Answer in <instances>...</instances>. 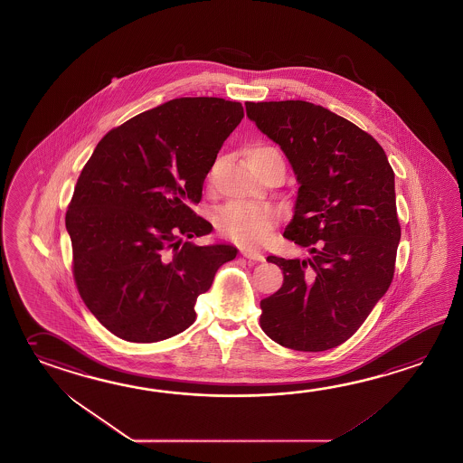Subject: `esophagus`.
Instances as JSON below:
<instances>
[{
	"mask_svg": "<svg viewBox=\"0 0 463 463\" xmlns=\"http://www.w3.org/2000/svg\"><path fill=\"white\" fill-rule=\"evenodd\" d=\"M241 254L248 258V260H251V261H264L263 254L256 253L253 250H241Z\"/></svg>",
	"mask_w": 463,
	"mask_h": 463,
	"instance_id": "esophagus-1",
	"label": "esophagus"
}]
</instances>
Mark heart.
Instances as JSON below:
<instances>
[{"mask_svg": "<svg viewBox=\"0 0 463 463\" xmlns=\"http://www.w3.org/2000/svg\"><path fill=\"white\" fill-rule=\"evenodd\" d=\"M269 146L254 145L248 149V163L258 169L264 156L274 153ZM212 173L209 174V179ZM278 220V212L271 205H250L241 202H232L218 210L215 215V227L223 236L236 243L246 246H260L271 236L272 228Z\"/></svg>", "mask_w": 463, "mask_h": 463, "instance_id": "b5f03b06", "label": "heart"}]
</instances>
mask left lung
Listing matches in <instances>:
<instances>
[{
	"label": "left lung",
	"instance_id": "left-lung-1",
	"mask_svg": "<svg viewBox=\"0 0 463 463\" xmlns=\"http://www.w3.org/2000/svg\"><path fill=\"white\" fill-rule=\"evenodd\" d=\"M245 105L248 118L281 146L298 175L284 238L308 251L306 260L268 256L284 282L261 300L260 324L286 348H335L392 281L401 240L394 173L372 135L330 109L302 100Z\"/></svg>",
	"mask_w": 463,
	"mask_h": 463
}]
</instances>
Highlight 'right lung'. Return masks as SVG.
<instances>
[{
	"instance_id": "1",
	"label": "right lung",
	"mask_w": 463,
	"mask_h": 463,
	"mask_svg": "<svg viewBox=\"0 0 463 463\" xmlns=\"http://www.w3.org/2000/svg\"><path fill=\"white\" fill-rule=\"evenodd\" d=\"M243 117L240 101L174 99L113 128L83 165L65 213L73 279L113 335L153 344L181 334L235 260V246L192 243L213 227L191 205Z\"/></svg>"
}]
</instances>
